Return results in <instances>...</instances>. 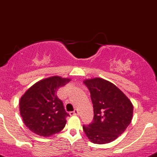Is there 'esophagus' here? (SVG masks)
<instances>
[{
  "label": "esophagus",
  "instance_id": "34e87169",
  "mask_svg": "<svg viewBox=\"0 0 157 157\" xmlns=\"http://www.w3.org/2000/svg\"><path fill=\"white\" fill-rule=\"evenodd\" d=\"M78 114H79L78 109H74V111L70 113V116H76V115H78Z\"/></svg>",
  "mask_w": 157,
  "mask_h": 157
}]
</instances>
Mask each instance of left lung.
Here are the masks:
<instances>
[{"instance_id": "8db88e82", "label": "left lung", "mask_w": 157, "mask_h": 157, "mask_svg": "<svg viewBox=\"0 0 157 157\" xmlns=\"http://www.w3.org/2000/svg\"><path fill=\"white\" fill-rule=\"evenodd\" d=\"M84 84L91 93L94 118L91 124L83 125L84 131L93 143L113 142L131 124V101L117 86L104 79L86 80Z\"/></svg>"}]
</instances>
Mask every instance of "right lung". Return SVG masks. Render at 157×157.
Returning a JSON list of instances; mask_svg holds the SVG:
<instances>
[{
    "label": "right lung",
    "mask_w": 157,
    "mask_h": 157,
    "mask_svg": "<svg viewBox=\"0 0 157 157\" xmlns=\"http://www.w3.org/2000/svg\"><path fill=\"white\" fill-rule=\"evenodd\" d=\"M70 80L58 76L46 78L36 83L22 95L19 101L20 115L31 131L48 137L64 128L66 118L70 115L58 98L57 91Z\"/></svg>",
    "instance_id": "obj_1"
}]
</instances>
